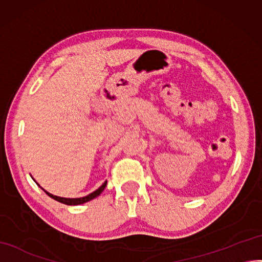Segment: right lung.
I'll return each mask as SVG.
<instances>
[{"label":"right lung","instance_id":"add662e5","mask_svg":"<svg viewBox=\"0 0 262 262\" xmlns=\"http://www.w3.org/2000/svg\"><path fill=\"white\" fill-rule=\"evenodd\" d=\"M107 186V181H105L102 185L99 187L97 190H95V192H93L91 194H89V195H87V196H84V197H80V199H63V197H58V196H55V195H52V194H49L48 192H46V190L44 189V192L49 196V197H52L53 200H55V201H57V202H59V203H62V204H66V205H80V204H83V203H86V202H89V201H91V200H94V199H96L97 196H99L100 195L101 193H102V190L104 189V187ZM43 189V188H41Z\"/></svg>","mask_w":262,"mask_h":262}]
</instances>
